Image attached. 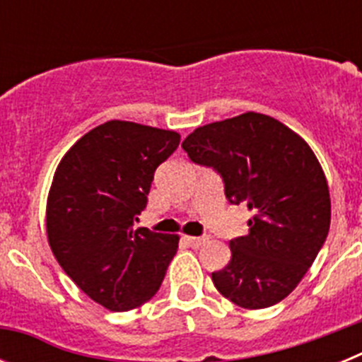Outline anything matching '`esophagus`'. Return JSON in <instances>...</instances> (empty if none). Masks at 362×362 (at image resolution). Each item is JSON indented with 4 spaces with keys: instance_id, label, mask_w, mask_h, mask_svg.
Segmentation results:
<instances>
[{
    "instance_id": "34e87169",
    "label": "esophagus",
    "mask_w": 362,
    "mask_h": 362,
    "mask_svg": "<svg viewBox=\"0 0 362 362\" xmlns=\"http://www.w3.org/2000/svg\"><path fill=\"white\" fill-rule=\"evenodd\" d=\"M185 241H187V245L194 246V248H199L203 243L209 241V235H199V238H185Z\"/></svg>"
}]
</instances>
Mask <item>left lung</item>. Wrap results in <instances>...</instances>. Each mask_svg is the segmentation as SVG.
Segmentation results:
<instances>
[{
	"instance_id": "left-lung-1",
	"label": "left lung",
	"mask_w": 362,
	"mask_h": 362,
	"mask_svg": "<svg viewBox=\"0 0 362 362\" xmlns=\"http://www.w3.org/2000/svg\"><path fill=\"white\" fill-rule=\"evenodd\" d=\"M181 146L192 163L219 174L230 204L254 214L250 232L230 241V263L212 272L216 288L243 308L283 300L330 230V192L312 148L257 112L199 127Z\"/></svg>"
}]
</instances>
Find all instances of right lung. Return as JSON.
I'll use <instances>...</instances> for the list:
<instances>
[{
    "instance_id": "add662e5",
    "label": "right lung",
    "mask_w": 362,
    "mask_h": 362,
    "mask_svg": "<svg viewBox=\"0 0 362 362\" xmlns=\"http://www.w3.org/2000/svg\"><path fill=\"white\" fill-rule=\"evenodd\" d=\"M179 134L107 121L79 139L54 174L47 233L59 267L86 296L112 312L158 292L177 235L136 228L153 172L179 146Z\"/></svg>"
}]
</instances>
